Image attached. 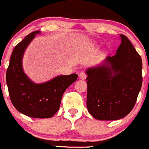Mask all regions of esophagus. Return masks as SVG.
<instances>
[{"label": "esophagus", "mask_w": 149, "mask_h": 149, "mask_svg": "<svg viewBox=\"0 0 149 149\" xmlns=\"http://www.w3.org/2000/svg\"><path fill=\"white\" fill-rule=\"evenodd\" d=\"M79 77L81 78V79H85L87 78V74H86L85 72H81L80 74H79Z\"/></svg>", "instance_id": "34e87169"}]
</instances>
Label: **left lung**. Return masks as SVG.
<instances>
[{
  "label": "left lung",
  "mask_w": 149,
  "mask_h": 149,
  "mask_svg": "<svg viewBox=\"0 0 149 149\" xmlns=\"http://www.w3.org/2000/svg\"><path fill=\"white\" fill-rule=\"evenodd\" d=\"M103 65L88 68L87 107L97 120L123 118L132 110L143 83L142 59L127 37Z\"/></svg>",
  "instance_id": "8db88e82"
}]
</instances>
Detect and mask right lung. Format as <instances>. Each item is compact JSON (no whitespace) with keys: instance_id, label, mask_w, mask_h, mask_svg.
Segmentation results:
<instances>
[{"instance_id":"right-lung-1","label":"right lung","mask_w":149,"mask_h":149,"mask_svg":"<svg viewBox=\"0 0 149 149\" xmlns=\"http://www.w3.org/2000/svg\"><path fill=\"white\" fill-rule=\"evenodd\" d=\"M38 33L40 31L28 34L14 48L6 71V84L11 101L18 112L31 118H49L59 110L64 92L78 75L58 76L42 84L31 81L23 72L22 59L26 48Z\"/></svg>"}]
</instances>
